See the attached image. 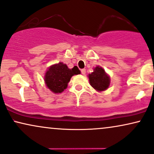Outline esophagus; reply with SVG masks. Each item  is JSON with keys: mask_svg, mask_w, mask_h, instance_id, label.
I'll list each match as a JSON object with an SVG mask.
<instances>
[{"mask_svg": "<svg viewBox=\"0 0 154 154\" xmlns=\"http://www.w3.org/2000/svg\"><path fill=\"white\" fill-rule=\"evenodd\" d=\"M81 73L83 75H85V69H81Z\"/></svg>", "mask_w": 154, "mask_h": 154, "instance_id": "34e87169", "label": "esophagus"}]
</instances>
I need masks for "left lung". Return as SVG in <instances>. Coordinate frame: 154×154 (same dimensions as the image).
Returning <instances> with one entry per match:
<instances>
[{
  "instance_id": "1",
  "label": "left lung",
  "mask_w": 154,
  "mask_h": 154,
  "mask_svg": "<svg viewBox=\"0 0 154 154\" xmlns=\"http://www.w3.org/2000/svg\"><path fill=\"white\" fill-rule=\"evenodd\" d=\"M88 77L91 86L98 92L105 91L110 85V77L100 66L93 68V72L88 74Z\"/></svg>"
}]
</instances>
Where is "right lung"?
I'll list each match as a JSON object with an SVG mask.
<instances>
[{"instance_id": "right-lung-1", "label": "right lung", "mask_w": 154, "mask_h": 154, "mask_svg": "<svg viewBox=\"0 0 154 154\" xmlns=\"http://www.w3.org/2000/svg\"><path fill=\"white\" fill-rule=\"evenodd\" d=\"M81 73L77 66L69 69L66 64L63 62L55 63L48 68L45 77L47 87L54 93H61L66 89L68 83L71 77Z\"/></svg>"}]
</instances>
